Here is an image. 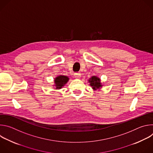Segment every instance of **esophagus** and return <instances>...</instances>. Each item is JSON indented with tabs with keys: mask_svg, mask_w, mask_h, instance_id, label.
Instances as JSON below:
<instances>
[{
	"mask_svg": "<svg viewBox=\"0 0 153 153\" xmlns=\"http://www.w3.org/2000/svg\"><path fill=\"white\" fill-rule=\"evenodd\" d=\"M74 77L76 78V79H79L81 76V74L80 73H75L74 74Z\"/></svg>",
	"mask_w": 153,
	"mask_h": 153,
	"instance_id": "34e87169",
	"label": "esophagus"
}]
</instances>
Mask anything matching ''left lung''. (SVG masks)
<instances>
[{"instance_id": "left-lung-1", "label": "left lung", "mask_w": 153, "mask_h": 153, "mask_svg": "<svg viewBox=\"0 0 153 153\" xmlns=\"http://www.w3.org/2000/svg\"><path fill=\"white\" fill-rule=\"evenodd\" d=\"M88 82L91 86H92V88L94 90H100L102 88V85L100 83V78L97 77V76H92L89 80Z\"/></svg>"}]
</instances>
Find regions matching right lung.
<instances>
[{
    "instance_id": "right-lung-1",
    "label": "right lung",
    "mask_w": 153,
    "mask_h": 153,
    "mask_svg": "<svg viewBox=\"0 0 153 153\" xmlns=\"http://www.w3.org/2000/svg\"><path fill=\"white\" fill-rule=\"evenodd\" d=\"M69 80V78L65 76H59L54 79V86L56 90L61 89L62 87L66 84Z\"/></svg>"
}]
</instances>
